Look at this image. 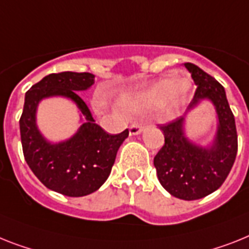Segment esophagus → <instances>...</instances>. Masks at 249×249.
Instances as JSON below:
<instances>
[{
	"label": "esophagus",
	"mask_w": 249,
	"mask_h": 249,
	"mask_svg": "<svg viewBox=\"0 0 249 249\" xmlns=\"http://www.w3.org/2000/svg\"><path fill=\"white\" fill-rule=\"evenodd\" d=\"M143 126L142 123L136 122V123H132L131 126H129V135H139L141 131H142Z\"/></svg>",
	"instance_id": "obj_1"
}]
</instances>
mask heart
Segmentation results:
<instances>
[{
  "instance_id": "1",
  "label": "heart",
  "mask_w": 249,
  "mask_h": 249,
  "mask_svg": "<svg viewBox=\"0 0 249 249\" xmlns=\"http://www.w3.org/2000/svg\"><path fill=\"white\" fill-rule=\"evenodd\" d=\"M190 81L187 79L174 80L164 79L160 80L153 88H150L146 91L135 94V95L127 96L123 99V106L129 110H145L150 108L164 106L170 96L184 95L190 89Z\"/></svg>"
}]
</instances>
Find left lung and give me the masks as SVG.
Returning a JSON list of instances; mask_svg holds the SVG:
<instances>
[{"label": "left lung", "mask_w": 249, "mask_h": 249, "mask_svg": "<svg viewBox=\"0 0 249 249\" xmlns=\"http://www.w3.org/2000/svg\"><path fill=\"white\" fill-rule=\"evenodd\" d=\"M196 84L188 109L202 99H210L216 108L219 128L210 149L198 147L183 136L184 117L159 124L164 145L154 158V165L161 186L180 200H198L213 194L225 182L238 151L235 120L225 90L213 76L194 63H184Z\"/></svg>", "instance_id": "1"}]
</instances>
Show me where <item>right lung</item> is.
I'll use <instances>...</instances> for the list:
<instances>
[{"mask_svg":"<svg viewBox=\"0 0 249 249\" xmlns=\"http://www.w3.org/2000/svg\"><path fill=\"white\" fill-rule=\"evenodd\" d=\"M94 84L89 72L51 73L34 84L25 94L20 117V136L26 163L47 188L69 197H81L95 192L109 177L117 151L128 129L110 135L98 126L89 108L77 91ZM51 95L72 99L86 117V123L72 139L51 145L35 126V109L38 100Z\"/></svg>","mask_w":249,"mask_h":249,"instance_id":"right-lung-1","label":"right lung"}]
</instances>
